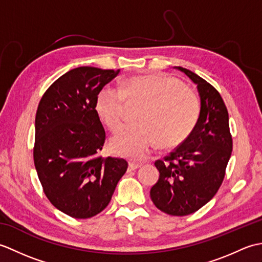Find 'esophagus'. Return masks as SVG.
<instances>
[{"label": "esophagus", "instance_id": "esophagus-1", "mask_svg": "<svg viewBox=\"0 0 262 262\" xmlns=\"http://www.w3.org/2000/svg\"><path fill=\"white\" fill-rule=\"evenodd\" d=\"M141 166L140 163H135V162H129L128 163V171H134L138 169Z\"/></svg>", "mask_w": 262, "mask_h": 262}]
</instances>
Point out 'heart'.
Instances as JSON below:
<instances>
[{
  "label": "heart",
  "instance_id": "obj_1",
  "mask_svg": "<svg viewBox=\"0 0 262 262\" xmlns=\"http://www.w3.org/2000/svg\"><path fill=\"white\" fill-rule=\"evenodd\" d=\"M125 102L144 104L136 118L140 125L124 128L110 145L117 155L133 160H143L159 141L163 146L182 143L199 117L197 97L179 80L162 73L130 76L121 83L120 91L105 85L98 92L94 109L113 133L122 125Z\"/></svg>",
  "mask_w": 262,
  "mask_h": 262
}]
</instances>
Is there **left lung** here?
Masks as SVG:
<instances>
[{
	"mask_svg": "<svg viewBox=\"0 0 262 262\" xmlns=\"http://www.w3.org/2000/svg\"><path fill=\"white\" fill-rule=\"evenodd\" d=\"M177 69L197 84L202 107L190 135L163 160L155 161L160 178L149 194L163 213L186 216L202 208L219 191L233 142L229 113L220 92L193 72Z\"/></svg>",
	"mask_w": 262,
	"mask_h": 262,
	"instance_id": "obj_1",
	"label": "left lung"
}]
</instances>
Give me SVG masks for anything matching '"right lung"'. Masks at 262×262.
I'll list each match as a JSON object with an SVG mask.
<instances>
[{
    "mask_svg": "<svg viewBox=\"0 0 262 262\" xmlns=\"http://www.w3.org/2000/svg\"><path fill=\"white\" fill-rule=\"evenodd\" d=\"M119 71L81 66L49 86L38 104L33 162L42 190L73 219H90L107 207L128 163L103 159L104 128L94 109L98 92Z\"/></svg>",
    "mask_w": 262,
    "mask_h": 262,
    "instance_id": "add662e5",
    "label": "right lung"
}]
</instances>
